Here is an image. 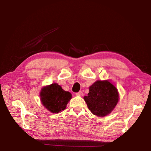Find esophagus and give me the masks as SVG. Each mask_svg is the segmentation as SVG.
Returning a JSON list of instances; mask_svg holds the SVG:
<instances>
[{
  "label": "esophagus",
  "mask_w": 151,
  "mask_h": 151,
  "mask_svg": "<svg viewBox=\"0 0 151 151\" xmlns=\"http://www.w3.org/2000/svg\"><path fill=\"white\" fill-rule=\"evenodd\" d=\"M83 92H82V91H79V92H78V93H76V95L77 96H83Z\"/></svg>",
  "instance_id": "1"
}]
</instances>
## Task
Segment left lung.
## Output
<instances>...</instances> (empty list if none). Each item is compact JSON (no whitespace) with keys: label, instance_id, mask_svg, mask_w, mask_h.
<instances>
[{"label":"left lung","instance_id":"8db88e82","mask_svg":"<svg viewBox=\"0 0 151 151\" xmlns=\"http://www.w3.org/2000/svg\"><path fill=\"white\" fill-rule=\"evenodd\" d=\"M84 99L91 113L103 117L115 108L119 94L116 87L109 81H97L89 87V93Z\"/></svg>","mask_w":151,"mask_h":151}]
</instances>
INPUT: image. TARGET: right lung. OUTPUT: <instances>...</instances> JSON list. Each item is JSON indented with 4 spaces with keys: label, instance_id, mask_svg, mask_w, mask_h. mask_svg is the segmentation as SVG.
<instances>
[{
    "label": "right lung",
    "instance_id": "add662e5",
    "mask_svg": "<svg viewBox=\"0 0 151 151\" xmlns=\"http://www.w3.org/2000/svg\"><path fill=\"white\" fill-rule=\"evenodd\" d=\"M40 98L43 105L48 111L57 113L66 108L72 94L57 83H53L43 87L40 92Z\"/></svg>",
    "mask_w": 151,
    "mask_h": 151
}]
</instances>
